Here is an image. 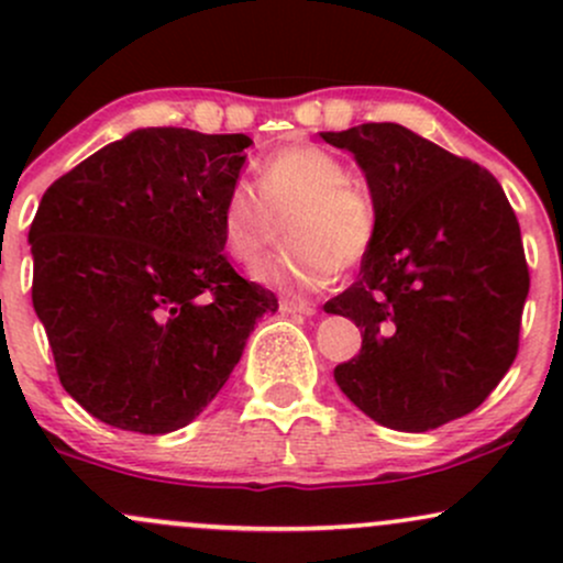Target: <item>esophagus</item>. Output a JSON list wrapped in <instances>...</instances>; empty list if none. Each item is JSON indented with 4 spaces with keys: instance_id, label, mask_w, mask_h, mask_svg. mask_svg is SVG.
<instances>
[{
    "instance_id": "34e87169",
    "label": "esophagus",
    "mask_w": 563,
    "mask_h": 563,
    "mask_svg": "<svg viewBox=\"0 0 563 563\" xmlns=\"http://www.w3.org/2000/svg\"><path fill=\"white\" fill-rule=\"evenodd\" d=\"M280 312L286 314H314L318 309H314L312 301H303V299H283L280 301Z\"/></svg>"
}]
</instances>
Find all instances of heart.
Here are the masks:
<instances>
[{
  "instance_id": "b5f03b06",
  "label": "heart",
  "mask_w": 563,
  "mask_h": 563,
  "mask_svg": "<svg viewBox=\"0 0 563 563\" xmlns=\"http://www.w3.org/2000/svg\"><path fill=\"white\" fill-rule=\"evenodd\" d=\"M254 190L256 196L235 187L224 200L222 241L232 260L251 269L269 254L286 222L288 254L254 273L264 286L322 288L335 267H354L373 249L376 200L363 185L349 183L344 161L314 142H290L262 158Z\"/></svg>"
}]
</instances>
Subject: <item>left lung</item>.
<instances>
[{
    "instance_id": "8db88e82",
    "label": "left lung",
    "mask_w": 563,
    "mask_h": 563,
    "mask_svg": "<svg viewBox=\"0 0 563 563\" xmlns=\"http://www.w3.org/2000/svg\"><path fill=\"white\" fill-rule=\"evenodd\" d=\"M322 140L352 153L378 211L360 280L325 303L363 331L335 384L386 429L455 421L519 349L529 273L506 192L487 169L389 121Z\"/></svg>"
}]
</instances>
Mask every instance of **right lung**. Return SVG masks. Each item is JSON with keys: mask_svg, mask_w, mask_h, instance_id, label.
I'll return each instance as SVG.
<instances>
[{"mask_svg": "<svg viewBox=\"0 0 563 563\" xmlns=\"http://www.w3.org/2000/svg\"><path fill=\"white\" fill-rule=\"evenodd\" d=\"M245 134L147 126L47 187L31 222L36 318L63 389L97 421L169 434L228 384L273 290L222 254Z\"/></svg>", "mask_w": 563, "mask_h": 563, "instance_id": "add662e5", "label": "right lung"}]
</instances>
